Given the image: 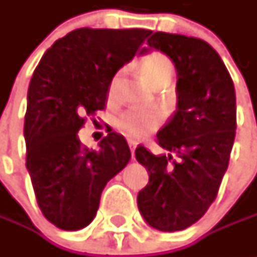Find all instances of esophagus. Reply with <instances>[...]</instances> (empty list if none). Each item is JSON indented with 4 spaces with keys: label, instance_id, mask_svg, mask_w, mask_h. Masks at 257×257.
I'll return each instance as SVG.
<instances>
[{
    "label": "esophagus",
    "instance_id": "esophagus-1",
    "mask_svg": "<svg viewBox=\"0 0 257 257\" xmlns=\"http://www.w3.org/2000/svg\"><path fill=\"white\" fill-rule=\"evenodd\" d=\"M128 147H130V150H132V159H134V149L137 147V142L128 140Z\"/></svg>",
    "mask_w": 257,
    "mask_h": 257
}]
</instances>
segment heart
Returning <instances> with one entry per match:
<instances>
[{"mask_svg":"<svg viewBox=\"0 0 257 257\" xmlns=\"http://www.w3.org/2000/svg\"><path fill=\"white\" fill-rule=\"evenodd\" d=\"M140 71L146 81L152 85L169 84L172 80L173 67L172 60L163 53H152L140 60ZM115 84V78L111 83V90ZM162 121V114L156 110L144 108H130L120 114L115 120V125L120 132L132 139H142L150 134L159 127Z\"/></svg>","mask_w":257,"mask_h":257,"instance_id":"1","label":"heart"}]
</instances>
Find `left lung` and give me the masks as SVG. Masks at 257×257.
Listing matches in <instances>:
<instances>
[{
    "mask_svg": "<svg viewBox=\"0 0 257 257\" xmlns=\"http://www.w3.org/2000/svg\"><path fill=\"white\" fill-rule=\"evenodd\" d=\"M152 48L177 70V110L157 133L163 154L136 149L149 172L137 204L152 227L176 232L197 222L217 196L236 134V94L222 58L200 38L159 31L140 54Z\"/></svg>",
    "mask_w": 257,
    "mask_h": 257,
    "instance_id": "left-lung-1",
    "label": "left lung"
}]
</instances>
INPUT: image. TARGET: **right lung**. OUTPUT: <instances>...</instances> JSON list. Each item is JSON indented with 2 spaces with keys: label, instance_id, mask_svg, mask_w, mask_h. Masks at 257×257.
I'll return each mask as SVG.
<instances>
[{
  "label": "right lung",
  "instance_id": "1",
  "mask_svg": "<svg viewBox=\"0 0 257 257\" xmlns=\"http://www.w3.org/2000/svg\"><path fill=\"white\" fill-rule=\"evenodd\" d=\"M150 34L78 28L57 40L35 68L24 121L25 166L41 212L58 229L80 230L93 222L104 186L132 159L121 134L110 130L100 149L90 150L77 133L105 107L114 74Z\"/></svg>",
  "mask_w": 257,
  "mask_h": 257
}]
</instances>
